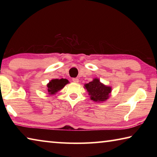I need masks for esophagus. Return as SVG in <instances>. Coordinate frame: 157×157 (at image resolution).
<instances>
[{
    "mask_svg": "<svg viewBox=\"0 0 157 157\" xmlns=\"http://www.w3.org/2000/svg\"><path fill=\"white\" fill-rule=\"evenodd\" d=\"M73 82H75V83H78L79 82V79L78 78H73Z\"/></svg>",
    "mask_w": 157,
    "mask_h": 157,
    "instance_id": "esophagus-1",
    "label": "esophagus"
}]
</instances>
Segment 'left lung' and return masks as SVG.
<instances>
[{"label":"left lung","instance_id":"1","mask_svg":"<svg viewBox=\"0 0 157 157\" xmlns=\"http://www.w3.org/2000/svg\"><path fill=\"white\" fill-rule=\"evenodd\" d=\"M89 94L91 95V99L95 102H103L107 100L109 94L111 91V88L102 84L98 79H94L92 82L84 85Z\"/></svg>","mask_w":157,"mask_h":157}]
</instances>
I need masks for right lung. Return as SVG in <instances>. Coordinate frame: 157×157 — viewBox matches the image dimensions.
Instances as JSON below:
<instances>
[{"mask_svg":"<svg viewBox=\"0 0 157 157\" xmlns=\"http://www.w3.org/2000/svg\"><path fill=\"white\" fill-rule=\"evenodd\" d=\"M68 83V81L66 79H52L47 85L48 91L50 94H55V93L63 89L65 85Z\"/></svg>","mask_w":157,"mask_h":157,"instance_id":"1","label":"right lung"}]
</instances>
